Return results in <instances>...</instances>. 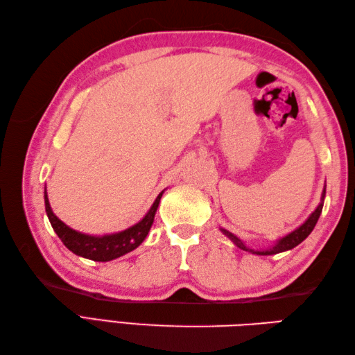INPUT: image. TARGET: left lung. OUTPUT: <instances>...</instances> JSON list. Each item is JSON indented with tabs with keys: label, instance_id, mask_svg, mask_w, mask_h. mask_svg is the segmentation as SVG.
Listing matches in <instances>:
<instances>
[{
	"label": "left lung",
	"instance_id": "obj_1",
	"mask_svg": "<svg viewBox=\"0 0 355 355\" xmlns=\"http://www.w3.org/2000/svg\"><path fill=\"white\" fill-rule=\"evenodd\" d=\"M325 189H327V187H325ZM325 189H323L322 200H323V197H325ZM322 207H323V202H320V205L318 206V209L314 210V212L310 215V218H308V220H306L302 225H300L299 229H296L294 232L288 233V235H286V236L279 239L273 247L267 248V250H253V248H248V247L243 243V241H241L238 236L233 235V233H230V232H227V230H224V229H221V232L224 233L225 236L230 238V239L233 241V243H235V244L241 248V250L252 252V253H254V254H276V253H281V252L291 250V248L299 245L308 235H310V233H311L313 229H314L315 223H318V220H319L320 214H322Z\"/></svg>",
	"mask_w": 355,
	"mask_h": 355
}]
</instances>
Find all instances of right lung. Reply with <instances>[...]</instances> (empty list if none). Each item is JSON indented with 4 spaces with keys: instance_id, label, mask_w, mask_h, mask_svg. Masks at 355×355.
<instances>
[{
    "instance_id": "obj_1",
    "label": "right lung",
    "mask_w": 355,
    "mask_h": 355,
    "mask_svg": "<svg viewBox=\"0 0 355 355\" xmlns=\"http://www.w3.org/2000/svg\"><path fill=\"white\" fill-rule=\"evenodd\" d=\"M162 195L163 192L158 193L154 205L150 206L149 212L145 215V218H143L140 223H137L135 225H132V227L126 229L123 232L112 233V235H103V236L85 235V233H79L76 230L70 229L69 225H65L55 214H53L49 202V197H47V191H45L44 200H45V212H47L51 227L56 232V235L61 238L64 245L69 248V250H71L74 254L82 256V258L107 262L132 252L134 248H137L143 241H145L150 225L154 223V216H155L158 205H160Z\"/></svg>"
}]
</instances>
